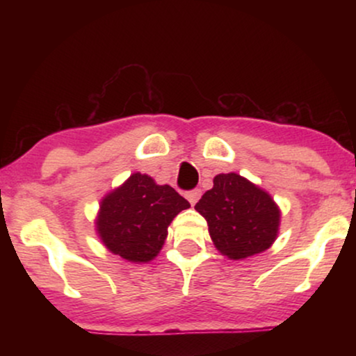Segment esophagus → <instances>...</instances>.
<instances>
[{"label": "esophagus", "mask_w": 356, "mask_h": 356, "mask_svg": "<svg viewBox=\"0 0 356 356\" xmlns=\"http://www.w3.org/2000/svg\"><path fill=\"white\" fill-rule=\"evenodd\" d=\"M186 197H187V201L191 202V206H194V204L199 201V197H201V189L189 191V192H187V194H186Z\"/></svg>", "instance_id": "esophagus-1"}]
</instances>
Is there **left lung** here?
<instances>
[{
  "label": "left lung",
  "mask_w": 356,
  "mask_h": 356,
  "mask_svg": "<svg viewBox=\"0 0 356 356\" xmlns=\"http://www.w3.org/2000/svg\"><path fill=\"white\" fill-rule=\"evenodd\" d=\"M220 254L246 259L275 243L281 212L271 195L239 174H219L195 204Z\"/></svg>",
  "instance_id": "8db88e82"
}]
</instances>
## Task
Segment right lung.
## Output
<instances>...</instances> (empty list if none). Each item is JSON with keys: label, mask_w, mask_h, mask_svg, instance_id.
I'll list each match as a JSON object with an SVG mask.
<instances>
[{"label": "right lung", "mask_w": 356, "mask_h": 356, "mask_svg": "<svg viewBox=\"0 0 356 356\" xmlns=\"http://www.w3.org/2000/svg\"><path fill=\"white\" fill-rule=\"evenodd\" d=\"M189 207L170 186L136 172L102 199L97 232L113 254L130 263H149L164 246L172 219Z\"/></svg>", "instance_id": "add662e5"}]
</instances>
